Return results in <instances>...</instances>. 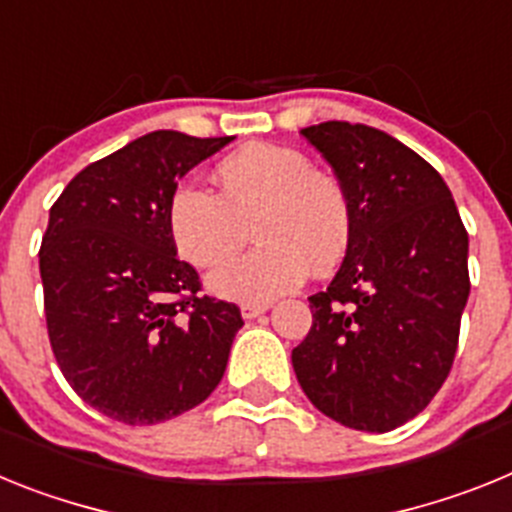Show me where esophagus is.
<instances>
[{
	"label": "esophagus",
	"instance_id": "obj_1",
	"mask_svg": "<svg viewBox=\"0 0 512 512\" xmlns=\"http://www.w3.org/2000/svg\"><path fill=\"white\" fill-rule=\"evenodd\" d=\"M266 310H269V305H266V302H259V305H256V302H246V305H241L243 320L259 318V315H264Z\"/></svg>",
	"mask_w": 512,
	"mask_h": 512
}]
</instances>
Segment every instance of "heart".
<instances>
[{"label": "heart", "mask_w": 512, "mask_h": 512, "mask_svg": "<svg viewBox=\"0 0 512 512\" xmlns=\"http://www.w3.org/2000/svg\"><path fill=\"white\" fill-rule=\"evenodd\" d=\"M217 194L179 182L166 202L174 248L192 266H217L246 241L256 246L210 274L215 295L269 302L305 282L310 266L325 274L351 243V202L336 176L312 169L305 153L248 143L215 166Z\"/></svg>", "instance_id": "1"}]
</instances>
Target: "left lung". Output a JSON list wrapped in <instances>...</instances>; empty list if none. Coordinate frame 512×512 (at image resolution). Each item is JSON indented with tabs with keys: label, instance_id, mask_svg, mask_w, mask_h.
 Segmentation results:
<instances>
[{
	"label": "left lung",
	"instance_id": "left-lung-1",
	"mask_svg": "<svg viewBox=\"0 0 512 512\" xmlns=\"http://www.w3.org/2000/svg\"><path fill=\"white\" fill-rule=\"evenodd\" d=\"M351 202V243L312 328L292 351L297 382L346 428L387 433L436 397L469 297V235L425 158L369 125L302 128Z\"/></svg>",
	"mask_w": 512,
	"mask_h": 512
}]
</instances>
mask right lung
Masks as SVG:
<instances>
[{
    "mask_svg": "<svg viewBox=\"0 0 512 512\" xmlns=\"http://www.w3.org/2000/svg\"><path fill=\"white\" fill-rule=\"evenodd\" d=\"M230 140L156 130L79 171L51 207L38 253L48 338L71 390L107 418H176L223 379L241 310L200 295L166 202Z\"/></svg>",
    "mask_w": 512,
    "mask_h": 512,
    "instance_id": "1",
    "label": "right lung"
}]
</instances>
